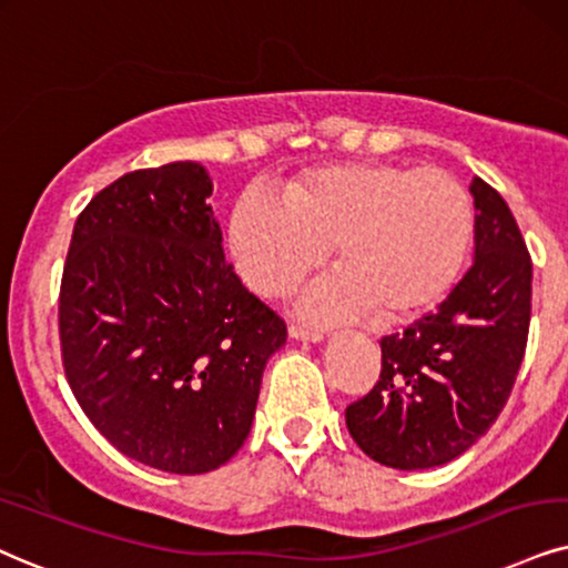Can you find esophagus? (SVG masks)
Returning <instances> with one entry per match:
<instances>
[{
  "mask_svg": "<svg viewBox=\"0 0 568 568\" xmlns=\"http://www.w3.org/2000/svg\"><path fill=\"white\" fill-rule=\"evenodd\" d=\"M288 333H291V337H296V341H312V343H317V341H322V337H325V333H322V329L296 325V322H293V325L288 327Z\"/></svg>",
  "mask_w": 568,
  "mask_h": 568,
  "instance_id": "obj_1",
  "label": "esophagus"
}]
</instances>
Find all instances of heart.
Returning a JSON list of instances; mask_svg holds the SVG:
<instances>
[{
    "mask_svg": "<svg viewBox=\"0 0 568 568\" xmlns=\"http://www.w3.org/2000/svg\"><path fill=\"white\" fill-rule=\"evenodd\" d=\"M471 235L464 185L440 168L398 162L327 164L285 183L283 196L251 185L227 225L235 270L262 296L296 288L335 243L341 272L301 301L314 317L427 312L456 285Z\"/></svg>",
    "mask_w": 568,
    "mask_h": 568,
    "instance_id": "obj_1",
    "label": "heart"
}]
</instances>
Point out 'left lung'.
I'll return each instance as SVG.
<instances>
[{"label": "left lung", "mask_w": 568, "mask_h": 568, "mask_svg": "<svg viewBox=\"0 0 568 568\" xmlns=\"http://www.w3.org/2000/svg\"><path fill=\"white\" fill-rule=\"evenodd\" d=\"M475 264L437 312L385 335L377 385L346 408L358 448L393 469L469 450L511 396L532 314V260L511 210L475 178Z\"/></svg>", "instance_id": "1"}]
</instances>
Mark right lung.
<instances>
[{"instance_id": "obj_1", "label": "right lung", "mask_w": 568, "mask_h": 568, "mask_svg": "<svg viewBox=\"0 0 568 568\" xmlns=\"http://www.w3.org/2000/svg\"><path fill=\"white\" fill-rule=\"evenodd\" d=\"M210 196L199 162L128 172L81 212L62 272L70 390L120 454L170 475L239 454L288 337L225 262Z\"/></svg>"}]
</instances>
